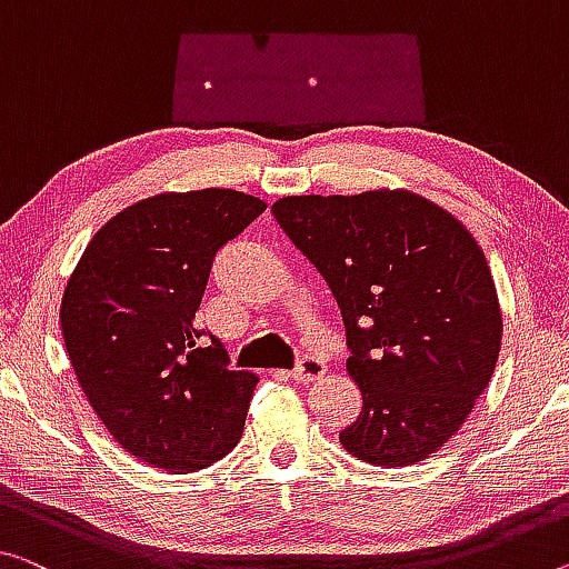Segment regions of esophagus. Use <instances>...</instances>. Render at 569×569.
<instances>
[{
	"mask_svg": "<svg viewBox=\"0 0 569 569\" xmlns=\"http://www.w3.org/2000/svg\"><path fill=\"white\" fill-rule=\"evenodd\" d=\"M322 373H326V363H322V358H318V356L300 358V363H297L290 371V376L297 383H310L315 379H320Z\"/></svg>",
	"mask_w": 569,
	"mask_h": 569,
	"instance_id": "34e87169",
	"label": "esophagus"
}]
</instances>
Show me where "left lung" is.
Wrapping results in <instances>:
<instances>
[{
	"label": "left lung",
	"mask_w": 569,
	"mask_h": 569,
	"mask_svg": "<svg viewBox=\"0 0 569 569\" xmlns=\"http://www.w3.org/2000/svg\"><path fill=\"white\" fill-rule=\"evenodd\" d=\"M272 213L343 315L363 407L340 445L383 468L430 458L473 412L501 351V305L473 233L405 188L287 196Z\"/></svg>",
	"instance_id": "1"
}]
</instances>
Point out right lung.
I'll list each match as a JSON object with an SVG mask.
<instances>
[{"mask_svg":"<svg viewBox=\"0 0 569 569\" xmlns=\"http://www.w3.org/2000/svg\"><path fill=\"white\" fill-rule=\"evenodd\" d=\"M267 203L231 188L164 190L93 233L60 300V330L96 417L129 456L196 473L236 448L259 376L200 348L216 251Z\"/></svg>","mask_w":569,"mask_h":569,"instance_id":"1","label":"right lung"}]
</instances>
